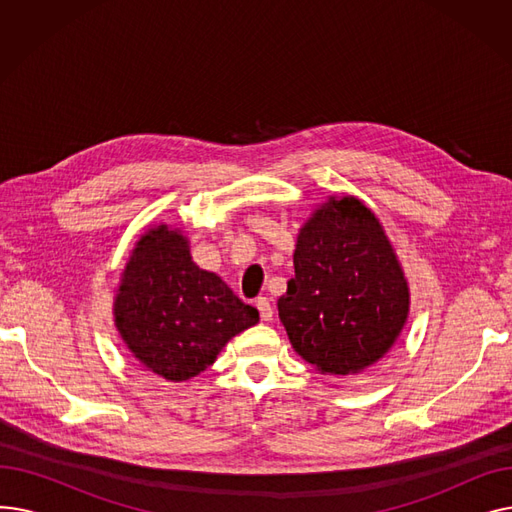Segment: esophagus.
<instances>
[{"label":"esophagus","mask_w":512,"mask_h":512,"mask_svg":"<svg viewBox=\"0 0 512 512\" xmlns=\"http://www.w3.org/2000/svg\"><path fill=\"white\" fill-rule=\"evenodd\" d=\"M255 307H257L259 317H261L263 321H270V319H272V315H274V307H272L270 299H267V297H259V299L255 301Z\"/></svg>","instance_id":"1"}]
</instances>
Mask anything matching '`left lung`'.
Wrapping results in <instances>:
<instances>
[{
  "label": "left lung",
  "instance_id": "obj_1",
  "mask_svg": "<svg viewBox=\"0 0 512 512\" xmlns=\"http://www.w3.org/2000/svg\"><path fill=\"white\" fill-rule=\"evenodd\" d=\"M294 278L278 299L288 340L324 375H357L396 344L411 290L392 242L353 195H332L299 228Z\"/></svg>",
  "mask_w": 512,
  "mask_h": 512
}]
</instances>
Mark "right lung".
Instances as JSON below:
<instances>
[{
	"label": "right lung",
	"mask_w": 512,
	"mask_h": 512,
	"mask_svg": "<svg viewBox=\"0 0 512 512\" xmlns=\"http://www.w3.org/2000/svg\"><path fill=\"white\" fill-rule=\"evenodd\" d=\"M112 313L130 355L174 384L205 371L236 334L259 321L255 307L193 261L182 228L168 224L147 228L134 242Z\"/></svg>",
	"instance_id": "obj_1"
}]
</instances>
